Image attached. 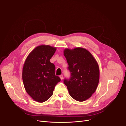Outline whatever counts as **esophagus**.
<instances>
[{"mask_svg": "<svg viewBox=\"0 0 126 126\" xmlns=\"http://www.w3.org/2000/svg\"><path fill=\"white\" fill-rule=\"evenodd\" d=\"M60 79H61V80H62V79H63V75H60Z\"/></svg>", "mask_w": 126, "mask_h": 126, "instance_id": "obj_1", "label": "esophagus"}]
</instances>
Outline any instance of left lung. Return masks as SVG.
Instances as JSON below:
<instances>
[{"instance_id": "obj_1", "label": "left lung", "mask_w": 126, "mask_h": 126, "mask_svg": "<svg viewBox=\"0 0 126 126\" xmlns=\"http://www.w3.org/2000/svg\"><path fill=\"white\" fill-rule=\"evenodd\" d=\"M64 55L71 73L70 79H65L70 96L78 101H84L96 91L99 81V68L94 57L82 47L65 48Z\"/></svg>"}]
</instances>
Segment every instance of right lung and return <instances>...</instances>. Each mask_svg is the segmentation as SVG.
Returning <instances> with one entry per match:
<instances>
[{
    "label": "right lung",
    "instance_id": "right-lung-1",
    "mask_svg": "<svg viewBox=\"0 0 126 126\" xmlns=\"http://www.w3.org/2000/svg\"><path fill=\"white\" fill-rule=\"evenodd\" d=\"M56 51V47L39 46L30 53L24 62L22 70L24 88L37 102L42 103L48 100L61 80L55 75V66L49 61Z\"/></svg>",
    "mask_w": 126,
    "mask_h": 126
}]
</instances>
